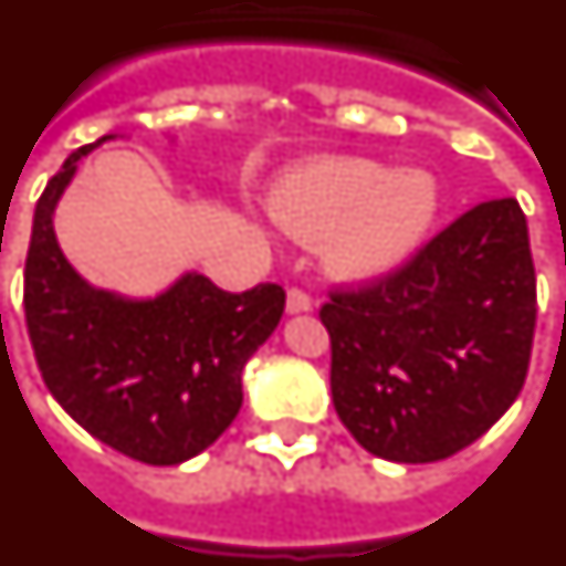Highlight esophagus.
<instances>
[{"label": "esophagus", "mask_w": 566, "mask_h": 566, "mask_svg": "<svg viewBox=\"0 0 566 566\" xmlns=\"http://www.w3.org/2000/svg\"><path fill=\"white\" fill-rule=\"evenodd\" d=\"M307 311H313L311 296H307L302 287H291V291H287V313L296 316V313H307Z\"/></svg>", "instance_id": "obj_1"}]
</instances>
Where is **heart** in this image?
<instances>
[{
  "label": "heart",
  "mask_w": 566,
  "mask_h": 566,
  "mask_svg": "<svg viewBox=\"0 0 566 566\" xmlns=\"http://www.w3.org/2000/svg\"><path fill=\"white\" fill-rule=\"evenodd\" d=\"M437 212L426 172H394L365 158L298 166L275 187L273 216L302 241H325V264L339 279L368 282L391 273L422 241Z\"/></svg>",
  "instance_id": "b5f03b06"
}]
</instances>
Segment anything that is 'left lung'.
Masks as SVG:
<instances>
[{"label": "left lung", "instance_id": "obj_1", "mask_svg": "<svg viewBox=\"0 0 566 566\" xmlns=\"http://www.w3.org/2000/svg\"><path fill=\"white\" fill-rule=\"evenodd\" d=\"M331 394L363 449L434 463L486 434L524 388L535 268L515 198L472 207L386 279L334 291Z\"/></svg>", "mask_w": 566, "mask_h": 566}]
</instances>
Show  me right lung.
I'll return each instance as SVG.
<instances>
[{"mask_svg":"<svg viewBox=\"0 0 566 566\" xmlns=\"http://www.w3.org/2000/svg\"><path fill=\"white\" fill-rule=\"evenodd\" d=\"M69 155L33 212L25 259V322L54 400L99 443L149 467L201 454L239 415L241 371L284 313L279 284L227 293L184 273L155 298L88 284L56 244L54 210L77 160Z\"/></svg>","mask_w":566,"mask_h":566,"instance_id":"obj_1","label":"right lung"}]
</instances>
